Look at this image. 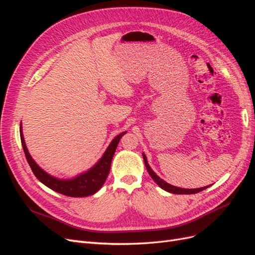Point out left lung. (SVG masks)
Wrapping results in <instances>:
<instances>
[{
	"label": "left lung",
	"mask_w": 255,
	"mask_h": 255,
	"mask_svg": "<svg viewBox=\"0 0 255 255\" xmlns=\"http://www.w3.org/2000/svg\"><path fill=\"white\" fill-rule=\"evenodd\" d=\"M142 157H143V160H144V165H145L146 170H148V172H149V174L151 175L153 181L155 182L161 189H164V190H166V191H168V192H171V194H176V195H192V194H197V192L202 191V190H204L205 188L208 187V186H205V187H201V188L186 189V188H180V187L172 186V185L168 184V183L165 182L164 180H161L160 177L152 170L151 167H150L149 164H148V160H146V156L144 155V153H142Z\"/></svg>",
	"instance_id": "8db88e82"
}]
</instances>
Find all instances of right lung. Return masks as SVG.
I'll use <instances>...</instances> for the list:
<instances>
[{
	"label": "right lung",
	"instance_id": "obj_1",
	"mask_svg": "<svg viewBox=\"0 0 255 255\" xmlns=\"http://www.w3.org/2000/svg\"><path fill=\"white\" fill-rule=\"evenodd\" d=\"M126 133L127 132H123L114 138L113 141L109 145V148L104 152L103 156L100 158L98 163L94 167L90 168L88 171L75 176L74 179L59 180L57 177H54L43 171L42 169L35 163V160L29 155L24 141V137H23L22 134V127H20L21 143L23 146V150H24L27 163L30 169H32L35 176L42 184H44L45 186H48L52 190L59 192L61 195L75 198H82L94 195L103 186V184L106 181V177L109 175L111 170V164L115 151L117 149L120 138Z\"/></svg>",
	"mask_w": 255,
	"mask_h": 255
}]
</instances>
